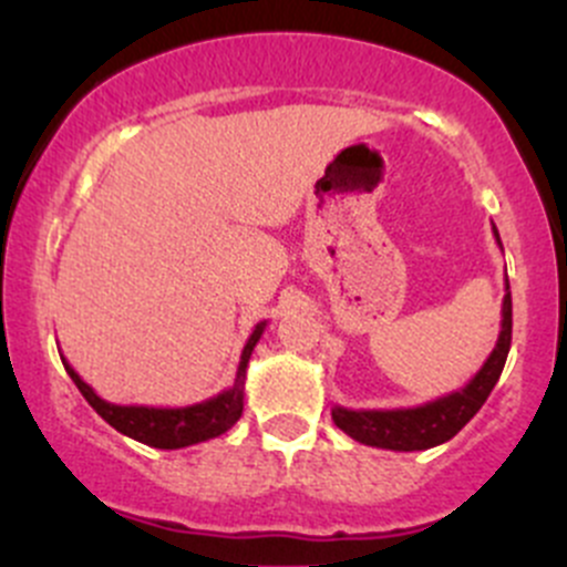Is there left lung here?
I'll return each instance as SVG.
<instances>
[{
    "label": "left lung",
    "mask_w": 567,
    "mask_h": 567,
    "mask_svg": "<svg viewBox=\"0 0 567 567\" xmlns=\"http://www.w3.org/2000/svg\"><path fill=\"white\" fill-rule=\"evenodd\" d=\"M496 244L502 247L499 233L494 227ZM505 301H502V329L496 337V346L491 357L485 359L483 368L463 384L461 390L442 394L436 400L414 405V409H346V405H334L331 409V420L357 439L359 444L381 450H394V453H414V450H431L436 444L450 442L455 433L483 409L488 400L491 390L499 381L502 368L511 353V337H513V299H511V282L505 279Z\"/></svg>",
    "instance_id": "1"
}]
</instances>
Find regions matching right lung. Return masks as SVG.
<instances>
[{
    "instance_id": "right-lung-1",
    "label": "right lung",
    "mask_w": 567,
    "mask_h": 567,
    "mask_svg": "<svg viewBox=\"0 0 567 567\" xmlns=\"http://www.w3.org/2000/svg\"><path fill=\"white\" fill-rule=\"evenodd\" d=\"M266 326L268 320H260V323L251 329L247 346H244L241 351V362H238L236 381H233L230 390H221L219 394H214V398L199 400V403H192V405H181V409L109 403V400L101 398V394H95V390L87 384V381H82V375H79L65 359H62V364H65L68 375H71L73 384L79 386V392L84 394V400L99 411V416H104L114 431L134 439V442L147 444V447L181 450V447H192V444L221 436V433H227L238 420H241L247 364H249L251 351H255L257 340H260L262 331H266Z\"/></svg>"
}]
</instances>
